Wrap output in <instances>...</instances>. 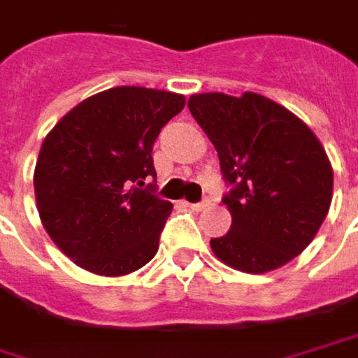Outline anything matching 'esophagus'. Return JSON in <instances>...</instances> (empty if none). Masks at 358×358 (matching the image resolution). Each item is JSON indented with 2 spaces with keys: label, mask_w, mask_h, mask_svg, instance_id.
Returning a JSON list of instances; mask_svg holds the SVG:
<instances>
[{
  "label": "esophagus",
  "mask_w": 358,
  "mask_h": 358,
  "mask_svg": "<svg viewBox=\"0 0 358 358\" xmlns=\"http://www.w3.org/2000/svg\"><path fill=\"white\" fill-rule=\"evenodd\" d=\"M192 210H204L208 206V200H202V202H194V204H188Z\"/></svg>",
  "instance_id": "1"
}]
</instances>
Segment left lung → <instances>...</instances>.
Here are the masks:
<instances>
[{"instance_id":"left-lung-1","label":"left lung","mask_w":358,"mask_h":358,"mask_svg":"<svg viewBox=\"0 0 358 358\" xmlns=\"http://www.w3.org/2000/svg\"><path fill=\"white\" fill-rule=\"evenodd\" d=\"M188 109L213 141L224 180L231 229L210 239L233 269L265 273L300 255L332 200V166L320 139L284 105L243 93H200Z\"/></svg>"}]
</instances>
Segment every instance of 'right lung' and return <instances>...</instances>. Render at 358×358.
Segmentation results:
<instances>
[{
    "mask_svg": "<svg viewBox=\"0 0 358 358\" xmlns=\"http://www.w3.org/2000/svg\"><path fill=\"white\" fill-rule=\"evenodd\" d=\"M178 93L113 87L89 96L44 137L36 208L54 245L78 267L119 278L150 262L172 202L148 188L159 129L184 109Z\"/></svg>",
    "mask_w": 358,
    "mask_h": 358,
    "instance_id": "add662e5",
    "label": "right lung"
}]
</instances>
